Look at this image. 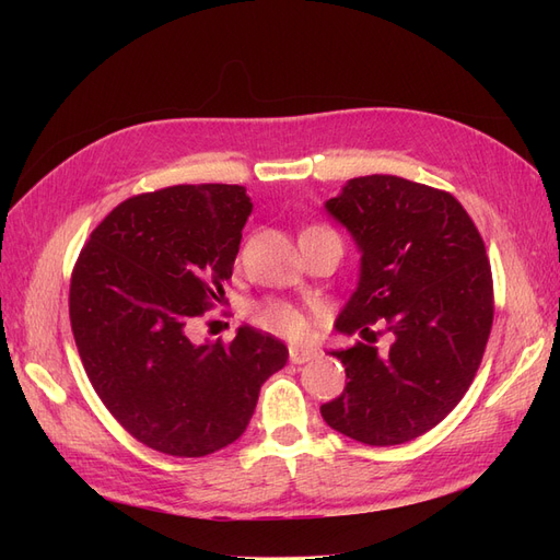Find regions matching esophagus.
<instances>
[{
  "instance_id": "obj_1",
  "label": "esophagus",
  "mask_w": 560,
  "mask_h": 560,
  "mask_svg": "<svg viewBox=\"0 0 560 560\" xmlns=\"http://www.w3.org/2000/svg\"><path fill=\"white\" fill-rule=\"evenodd\" d=\"M313 358H317V350H313V348H303V346H292L290 348V362L292 364L311 362Z\"/></svg>"
}]
</instances>
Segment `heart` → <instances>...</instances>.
I'll return each mask as SVG.
<instances>
[{
  "instance_id": "1",
  "label": "heart",
  "mask_w": 560,
  "mask_h": 560,
  "mask_svg": "<svg viewBox=\"0 0 560 560\" xmlns=\"http://www.w3.org/2000/svg\"><path fill=\"white\" fill-rule=\"evenodd\" d=\"M254 322H257L259 327L287 338H301L311 327L308 313L287 301L261 303V306L254 308Z\"/></svg>"
}]
</instances>
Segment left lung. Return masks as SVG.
Here are the masks:
<instances>
[{"label":"left lung","instance_id":"8db88e82","mask_svg":"<svg viewBox=\"0 0 560 560\" xmlns=\"http://www.w3.org/2000/svg\"><path fill=\"white\" fill-rule=\"evenodd\" d=\"M325 210L360 249V280L336 331L366 343L331 350L346 389L319 406L327 425L395 446L439 425L463 399L493 327V276L481 235L451 194L395 175L348 179ZM394 334L387 351L370 327Z\"/></svg>","mask_w":560,"mask_h":560}]
</instances>
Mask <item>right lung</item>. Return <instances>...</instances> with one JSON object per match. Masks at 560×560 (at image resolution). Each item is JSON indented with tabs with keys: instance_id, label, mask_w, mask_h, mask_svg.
<instances>
[{
	"instance_id": "obj_1",
	"label": "right lung",
	"mask_w": 560,
	"mask_h": 560,
	"mask_svg": "<svg viewBox=\"0 0 560 560\" xmlns=\"http://www.w3.org/2000/svg\"><path fill=\"white\" fill-rule=\"evenodd\" d=\"M252 200L238 184H179L116 206L70 284L79 358L97 397L149 448L202 457L233 444L290 350L243 325L194 343L191 319L224 296Z\"/></svg>"
}]
</instances>
